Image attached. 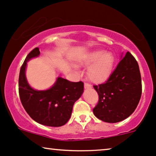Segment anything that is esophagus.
<instances>
[{"label": "esophagus", "mask_w": 156, "mask_h": 156, "mask_svg": "<svg viewBox=\"0 0 156 156\" xmlns=\"http://www.w3.org/2000/svg\"><path fill=\"white\" fill-rule=\"evenodd\" d=\"M84 87H85V88H91V86H90V84L87 83H85Z\"/></svg>", "instance_id": "34e87169"}]
</instances>
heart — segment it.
<instances>
[{"label": "heart", "instance_id": "obj_1", "mask_svg": "<svg viewBox=\"0 0 156 156\" xmlns=\"http://www.w3.org/2000/svg\"><path fill=\"white\" fill-rule=\"evenodd\" d=\"M78 63L82 66H89L87 75L90 81L95 83H103L109 78L113 70L114 58L110 52L104 50H96L88 55L86 58L80 59ZM74 70L78 68L73 66Z\"/></svg>", "mask_w": 156, "mask_h": 156}]
</instances>
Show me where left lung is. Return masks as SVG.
<instances>
[{
	"label": "left lung",
	"mask_w": 156,
	"mask_h": 156,
	"mask_svg": "<svg viewBox=\"0 0 156 156\" xmlns=\"http://www.w3.org/2000/svg\"><path fill=\"white\" fill-rule=\"evenodd\" d=\"M94 88L99 97L93 109L98 119L109 123L127 119L138 105L142 94L140 72L135 58L129 52L125 57L122 55L109 79Z\"/></svg>",
	"instance_id": "1"
}]
</instances>
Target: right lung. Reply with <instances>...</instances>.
Returning a JSON list of instances; mask_svg holds the SVG:
<instances>
[{"mask_svg":"<svg viewBox=\"0 0 156 156\" xmlns=\"http://www.w3.org/2000/svg\"><path fill=\"white\" fill-rule=\"evenodd\" d=\"M40 55L38 47L31 50L21 66L19 78V93L21 104L32 119L49 127H60L71 117L73 107L83 93V83L70 82L58 77L47 90L31 88L26 77L27 62Z\"/></svg>","mask_w":156,"mask_h":156,"instance_id":"add662e5","label":"right lung"}]
</instances>
